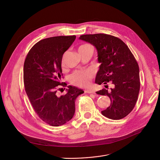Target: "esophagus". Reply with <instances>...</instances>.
<instances>
[{"mask_svg": "<svg viewBox=\"0 0 160 160\" xmlns=\"http://www.w3.org/2000/svg\"><path fill=\"white\" fill-rule=\"evenodd\" d=\"M84 91H85V93H93V94L95 93V91L91 90V89H86Z\"/></svg>", "mask_w": 160, "mask_h": 160, "instance_id": "34e87169", "label": "esophagus"}]
</instances>
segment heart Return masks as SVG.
<instances>
[{
  "label": "heart",
  "mask_w": 160,
  "mask_h": 160,
  "mask_svg": "<svg viewBox=\"0 0 160 160\" xmlns=\"http://www.w3.org/2000/svg\"><path fill=\"white\" fill-rule=\"evenodd\" d=\"M89 45H81L79 48L78 51L87 47ZM62 67H65V57L64 56L62 58ZM93 77L91 72L89 71H76L73 74H71L70 77L71 82L72 84L78 86V87H87L90 84V81Z\"/></svg>",
  "instance_id": "1"
}]
</instances>
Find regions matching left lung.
<instances>
[{
	"mask_svg": "<svg viewBox=\"0 0 160 160\" xmlns=\"http://www.w3.org/2000/svg\"><path fill=\"white\" fill-rule=\"evenodd\" d=\"M80 39L94 45L100 63L95 83L100 85L112 83L108 91L102 89L98 95L110 98V106L102 114L113 120L121 119L133 109L140 89L139 65L130 50L119 38L105 33L82 35Z\"/></svg>",
	"mask_w": 160,
	"mask_h": 160,
	"instance_id": "left-lung-1",
	"label": "left lung"
}]
</instances>
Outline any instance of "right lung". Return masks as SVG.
I'll return each mask as SVG.
<instances>
[{
    "mask_svg": "<svg viewBox=\"0 0 160 160\" xmlns=\"http://www.w3.org/2000/svg\"><path fill=\"white\" fill-rule=\"evenodd\" d=\"M75 39V36H61L42 39L32 47L24 63V85L30 102L39 118L53 127L72 118L75 100L83 93L81 89L69 86L65 95L57 93L60 87L67 85L60 81L62 60Z\"/></svg>",
    "mask_w": 160,
    "mask_h": 160,
    "instance_id": "right-lung-1",
    "label": "right lung"
}]
</instances>
